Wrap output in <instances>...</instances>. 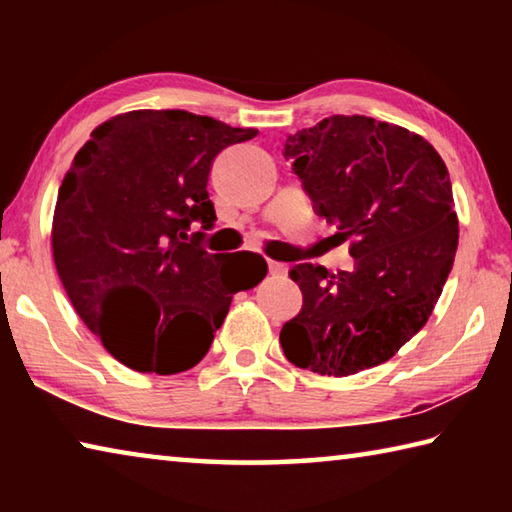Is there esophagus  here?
Instances as JSON below:
<instances>
[{"label":"esophagus","instance_id":"esophagus-1","mask_svg":"<svg viewBox=\"0 0 512 512\" xmlns=\"http://www.w3.org/2000/svg\"><path fill=\"white\" fill-rule=\"evenodd\" d=\"M268 271H271V275H287L289 266L280 262H268Z\"/></svg>","mask_w":512,"mask_h":512}]
</instances>
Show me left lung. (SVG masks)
<instances>
[{
  "label": "left lung",
  "mask_w": 512,
  "mask_h": 512,
  "mask_svg": "<svg viewBox=\"0 0 512 512\" xmlns=\"http://www.w3.org/2000/svg\"><path fill=\"white\" fill-rule=\"evenodd\" d=\"M284 158L314 212L352 239V271L296 264L302 309L280 343L293 366L348 377L418 334L454 266L458 219L436 149L402 126L332 115L289 135Z\"/></svg>",
  "instance_id": "left-lung-1"
}]
</instances>
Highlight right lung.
Segmentation results:
<instances>
[{
	"instance_id": "right-lung-1",
	"label": "right lung",
	"mask_w": 512,
	"mask_h": 512,
	"mask_svg": "<svg viewBox=\"0 0 512 512\" xmlns=\"http://www.w3.org/2000/svg\"><path fill=\"white\" fill-rule=\"evenodd\" d=\"M255 135L187 110H135L94 128L76 153L54 212L56 271L76 314L124 366L194 368L232 296L266 277L264 257L203 248L216 221L212 162Z\"/></svg>"
}]
</instances>
